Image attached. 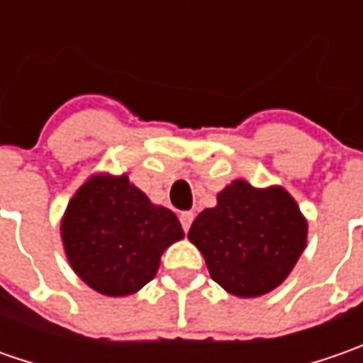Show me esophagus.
Masks as SVG:
<instances>
[{"instance_id": "esophagus-1", "label": "esophagus", "mask_w": 363, "mask_h": 363, "mask_svg": "<svg viewBox=\"0 0 363 363\" xmlns=\"http://www.w3.org/2000/svg\"><path fill=\"white\" fill-rule=\"evenodd\" d=\"M179 222H182L184 232H188L189 226H191V222H194V212H182V214H179Z\"/></svg>"}]
</instances>
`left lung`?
<instances>
[{
	"instance_id": "1",
	"label": "left lung",
	"mask_w": 363,
	"mask_h": 363,
	"mask_svg": "<svg viewBox=\"0 0 363 363\" xmlns=\"http://www.w3.org/2000/svg\"><path fill=\"white\" fill-rule=\"evenodd\" d=\"M188 238L210 277L236 297H258L281 285L307 244V222L283 188L257 189L242 179L218 194L216 208L194 220Z\"/></svg>"
}]
</instances>
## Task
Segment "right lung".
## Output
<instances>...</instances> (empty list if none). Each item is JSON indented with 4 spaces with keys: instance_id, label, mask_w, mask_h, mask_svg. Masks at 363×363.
Segmentation results:
<instances>
[{
    "instance_id": "obj_1",
    "label": "right lung",
    "mask_w": 363,
    "mask_h": 363,
    "mask_svg": "<svg viewBox=\"0 0 363 363\" xmlns=\"http://www.w3.org/2000/svg\"><path fill=\"white\" fill-rule=\"evenodd\" d=\"M184 238L172 210L153 206L127 175H94L70 200L62 242L70 267L86 285L125 297L145 286L163 250Z\"/></svg>"
}]
</instances>
